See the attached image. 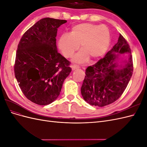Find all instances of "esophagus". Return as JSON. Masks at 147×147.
Masks as SVG:
<instances>
[{
	"mask_svg": "<svg viewBox=\"0 0 147 147\" xmlns=\"http://www.w3.org/2000/svg\"><path fill=\"white\" fill-rule=\"evenodd\" d=\"M71 68H72V70H76L77 69H78L79 66L77 65H71Z\"/></svg>",
	"mask_w": 147,
	"mask_h": 147,
	"instance_id": "34e87169",
	"label": "esophagus"
}]
</instances>
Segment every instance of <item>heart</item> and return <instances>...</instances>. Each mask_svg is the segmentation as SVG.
<instances>
[{
	"mask_svg": "<svg viewBox=\"0 0 147 147\" xmlns=\"http://www.w3.org/2000/svg\"><path fill=\"white\" fill-rule=\"evenodd\" d=\"M110 42L109 29L103 25L82 23L74 26L70 32L60 37L59 48L66 58L72 57L80 44L82 48L75 55L73 61L82 64L90 59H98L107 50Z\"/></svg>",
	"mask_w": 147,
	"mask_h": 147,
	"instance_id": "heart-1",
	"label": "heart"
}]
</instances>
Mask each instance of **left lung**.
Instances as JSON below:
<instances>
[{
    "label": "left lung",
    "instance_id": "8db88e82",
    "mask_svg": "<svg viewBox=\"0 0 147 147\" xmlns=\"http://www.w3.org/2000/svg\"><path fill=\"white\" fill-rule=\"evenodd\" d=\"M129 53L124 65H118L119 54ZM133 72L129 45L121 34L118 42L103 58L86 69L81 93L89 104L104 107L118 99L125 90Z\"/></svg>",
    "mask_w": 147,
    "mask_h": 147
}]
</instances>
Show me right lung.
Segmentation results:
<instances>
[{
  "mask_svg": "<svg viewBox=\"0 0 147 147\" xmlns=\"http://www.w3.org/2000/svg\"><path fill=\"white\" fill-rule=\"evenodd\" d=\"M66 20L45 18L22 36L16 54L15 77L24 95L34 103L47 105L59 96L71 72L70 62L57 52V28Z\"/></svg>",
  "mask_w": 147,
  "mask_h": 147,
  "instance_id": "add662e5",
  "label": "right lung"
}]
</instances>
